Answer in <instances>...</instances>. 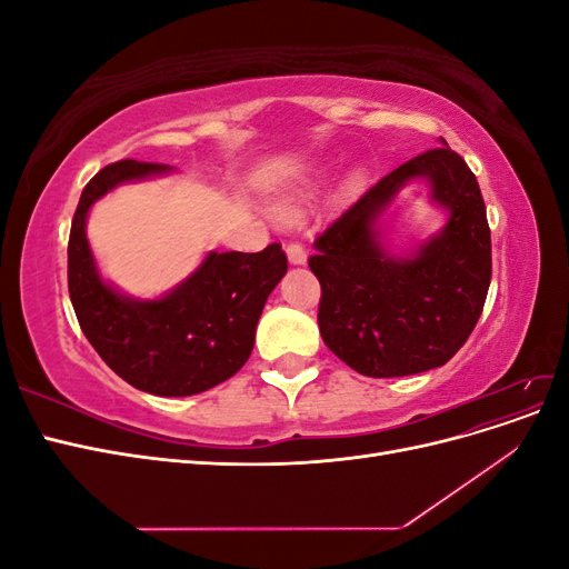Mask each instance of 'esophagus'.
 <instances>
[{
  "label": "esophagus",
  "mask_w": 569,
  "mask_h": 569,
  "mask_svg": "<svg viewBox=\"0 0 569 569\" xmlns=\"http://www.w3.org/2000/svg\"><path fill=\"white\" fill-rule=\"evenodd\" d=\"M287 258L291 266H303L306 263V249L299 244V242H289L287 244Z\"/></svg>",
  "instance_id": "1"
}]
</instances>
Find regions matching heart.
I'll list each match as a JSON object with an SVG mask.
<instances>
[{"instance_id":"heart-1","label":"heart","mask_w":569,"mask_h":569,"mask_svg":"<svg viewBox=\"0 0 569 569\" xmlns=\"http://www.w3.org/2000/svg\"><path fill=\"white\" fill-rule=\"evenodd\" d=\"M297 203H299V199H284V201H282V211H284V213L297 211Z\"/></svg>"}]
</instances>
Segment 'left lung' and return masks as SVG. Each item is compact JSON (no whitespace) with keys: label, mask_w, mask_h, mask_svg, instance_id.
<instances>
[{"label":"left lung","mask_w":569,"mask_h":569,"mask_svg":"<svg viewBox=\"0 0 569 569\" xmlns=\"http://www.w3.org/2000/svg\"><path fill=\"white\" fill-rule=\"evenodd\" d=\"M429 149L399 166L316 239L308 266L322 287L318 325L337 358L368 377L439 368L481 316L491 282V232L472 170L453 149ZM412 179L450 216L408 257L383 244L381 216Z\"/></svg>","instance_id":"1"}]
</instances>
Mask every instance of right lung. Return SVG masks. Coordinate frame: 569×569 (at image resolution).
<instances>
[{"label": "right lung", "mask_w": 569, "mask_h": 569, "mask_svg": "<svg viewBox=\"0 0 569 569\" xmlns=\"http://www.w3.org/2000/svg\"><path fill=\"white\" fill-rule=\"evenodd\" d=\"M170 173L168 166L123 159L82 189L68 237V295L101 360L134 389L192 396L247 363L270 291L287 272L280 244L258 253H206L201 266L159 299H132L99 274L88 242L92 203L113 187Z\"/></svg>", "instance_id": "obj_1"}]
</instances>
